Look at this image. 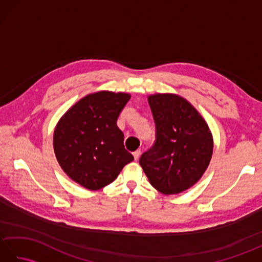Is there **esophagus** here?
Wrapping results in <instances>:
<instances>
[{
    "label": "esophagus",
    "mask_w": 262,
    "mask_h": 262,
    "mask_svg": "<svg viewBox=\"0 0 262 262\" xmlns=\"http://www.w3.org/2000/svg\"><path fill=\"white\" fill-rule=\"evenodd\" d=\"M133 155H134V159L137 161L138 158H140V155H141V149H137V151L133 153Z\"/></svg>",
    "instance_id": "34e87169"
}]
</instances>
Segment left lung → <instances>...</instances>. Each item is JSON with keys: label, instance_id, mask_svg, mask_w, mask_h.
<instances>
[{"label": "left lung", "instance_id": "8db88e82", "mask_svg": "<svg viewBox=\"0 0 262 262\" xmlns=\"http://www.w3.org/2000/svg\"><path fill=\"white\" fill-rule=\"evenodd\" d=\"M148 103L155 122V142L140 164L160 192L176 194L196 183L213 154L210 130L198 111L176 94H154Z\"/></svg>", "mask_w": 262, "mask_h": 262}]
</instances>
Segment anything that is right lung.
Here are the masks:
<instances>
[{
	"instance_id": "right-lung-1",
	"label": "right lung",
	"mask_w": 262,
	"mask_h": 262,
	"mask_svg": "<svg viewBox=\"0 0 262 262\" xmlns=\"http://www.w3.org/2000/svg\"><path fill=\"white\" fill-rule=\"evenodd\" d=\"M129 99L127 93H92L60 118L54 133V149L59 165L72 180L98 190L113 182L134 160L117 126Z\"/></svg>"
}]
</instances>
